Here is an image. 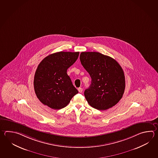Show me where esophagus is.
I'll return each mask as SVG.
<instances>
[{"instance_id":"1","label":"esophagus","mask_w":158,"mask_h":158,"mask_svg":"<svg viewBox=\"0 0 158 158\" xmlns=\"http://www.w3.org/2000/svg\"><path fill=\"white\" fill-rule=\"evenodd\" d=\"M77 90H78L79 93H81V92H83V89H82L81 88H79L77 89Z\"/></svg>"}]
</instances>
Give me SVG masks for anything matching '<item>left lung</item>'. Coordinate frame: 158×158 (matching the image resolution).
Wrapping results in <instances>:
<instances>
[{
  "mask_svg": "<svg viewBox=\"0 0 158 158\" xmlns=\"http://www.w3.org/2000/svg\"><path fill=\"white\" fill-rule=\"evenodd\" d=\"M80 60L92 79L84 96L90 106L109 109L122 98L126 83L124 71L115 60L96 52H81Z\"/></svg>",
  "mask_w": 158,
  "mask_h": 158,
  "instance_id": "1",
  "label": "left lung"
}]
</instances>
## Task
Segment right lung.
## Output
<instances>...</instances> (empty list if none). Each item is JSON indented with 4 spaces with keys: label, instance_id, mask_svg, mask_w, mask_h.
<instances>
[{
    "label": "right lung",
    "instance_id": "add662e5",
    "mask_svg": "<svg viewBox=\"0 0 158 158\" xmlns=\"http://www.w3.org/2000/svg\"><path fill=\"white\" fill-rule=\"evenodd\" d=\"M79 55V52H59L40 62L35 73L34 87L38 98L44 105L52 109H61L78 93L67 70L77 61Z\"/></svg>",
    "mask_w": 158,
    "mask_h": 158
}]
</instances>
